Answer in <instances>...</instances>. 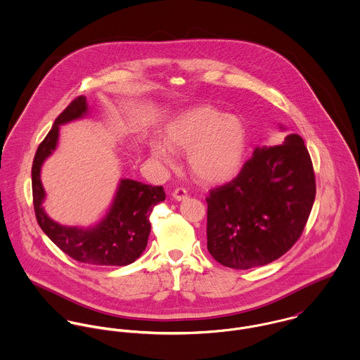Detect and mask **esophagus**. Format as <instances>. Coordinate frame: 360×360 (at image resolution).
Here are the masks:
<instances>
[{"mask_svg":"<svg viewBox=\"0 0 360 360\" xmlns=\"http://www.w3.org/2000/svg\"><path fill=\"white\" fill-rule=\"evenodd\" d=\"M173 198L176 200V201H184L186 198H187V191L184 190V188H176L174 191H173Z\"/></svg>","mask_w":360,"mask_h":360,"instance_id":"1","label":"esophagus"}]
</instances>
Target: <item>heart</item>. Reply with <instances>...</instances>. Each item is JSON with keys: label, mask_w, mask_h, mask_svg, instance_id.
<instances>
[{"label": "heart", "mask_w": 360, "mask_h": 360, "mask_svg": "<svg viewBox=\"0 0 360 360\" xmlns=\"http://www.w3.org/2000/svg\"><path fill=\"white\" fill-rule=\"evenodd\" d=\"M163 141L151 140L148 151L158 163L172 167L174 153H187L191 174L209 184L224 183L243 169L248 150L247 124L213 105H197L176 115L163 129Z\"/></svg>", "instance_id": "1"}]
</instances>
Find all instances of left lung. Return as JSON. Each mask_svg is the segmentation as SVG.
<instances>
[{"instance_id":"8db88e82","label":"left lung","mask_w":360,"mask_h":360,"mask_svg":"<svg viewBox=\"0 0 360 360\" xmlns=\"http://www.w3.org/2000/svg\"><path fill=\"white\" fill-rule=\"evenodd\" d=\"M314 197L313 166L301 136L257 147L240 174L206 198L209 254L231 269L278 259L301 237Z\"/></svg>"}]
</instances>
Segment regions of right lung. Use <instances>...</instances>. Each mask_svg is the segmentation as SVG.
Segmentation results:
<instances>
[{
    "instance_id": "obj_1",
    "label": "right lung",
    "mask_w": 360,
    "mask_h": 360,
    "mask_svg": "<svg viewBox=\"0 0 360 360\" xmlns=\"http://www.w3.org/2000/svg\"><path fill=\"white\" fill-rule=\"evenodd\" d=\"M89 115L86 97H77L55 119L50 133L39 146L32 167L34 212L41 230L66 255L90 264L126 266L147 247L151 231L150 214L166 197L160 186L120 179L105 216L89 227L60 224L47 214L43 206L47 194L41 183V167L58 147L60 126Z\"/></svg>"
}]
</instances>
